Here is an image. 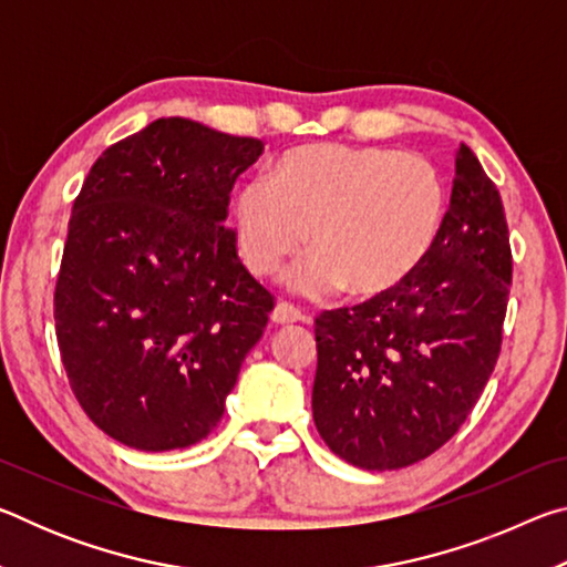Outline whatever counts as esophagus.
Listing matches in <instances>:
<instances>
[{
  "instance_id": "34e87169",
  "label": "esophagus",
  "mask_w": 567,
  "mask_h": 567,
  "mask_svg": "<svg viewBox=\"0 0 567 567\" xmlns=\"http://www.w3.org/2000/svg\"><path fill=\"white\" fill-rule=\"evenodd\" d=\"M270 320H272L275 324H292V322H302L305 315H302L300 310H297V307H292V305L277 302L272 315H270Z\"/></svg>"
}]
</instances>
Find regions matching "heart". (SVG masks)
<instances>
[{
    "instance_id": "1",
    "label": "heart",
    "mask_w": 567,
    "mask_h": 567,
    "mask_svg": "<svg viewBox=\"0 0 567 567\" xmlns=\"http://www.w3.org/2000/svg\"><path fill=\"white\" fill-rule=\"evenodd\" d=\"M445 182L412 152L320 142L282 155L272 177H255L235 197L237 249L249 272L272 277L300 252L295 292L328 297L395 290L430 255L445 219Z\"/></svg>"
}]
</instances>
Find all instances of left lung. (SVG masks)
Returning <instances> with one entry per match:
<instances>
[{"label":"left lung","mask_w":567,"mask_h":567,"mask_svg":"<svg viewBox=\"0 0 567 567\" xmlns=\"http://www.w3.org/2000/svg\"><path fill=\"white\" fill-rule=\"evenodd\" d=\"M511 277L501 192L460 145L443 229L417 270L315 320L312 417L324 445L362 470L408 467L443 447L495 370Z\"/></svg>","instance_id":"left-lung-1"}]
</instances>
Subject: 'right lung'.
<instances>
[{
	"label": "right lung",
	"mask_w": 567,
	"mask_h": 567,
	"mask_svg": "<svg viewBox=\"0 0 567 567\" xmlns=\"http://www.w3.org/2000/svg\"><path fill=\"white\" fill-rule=\"evenodd\" d=\"M265 145L167 117L102 152L74 199L54 324L74 398L122 445L209 435L272 295L237 257L229 192Z\"/></svg>",
	"instance_id": "1"
}]
</instances>
